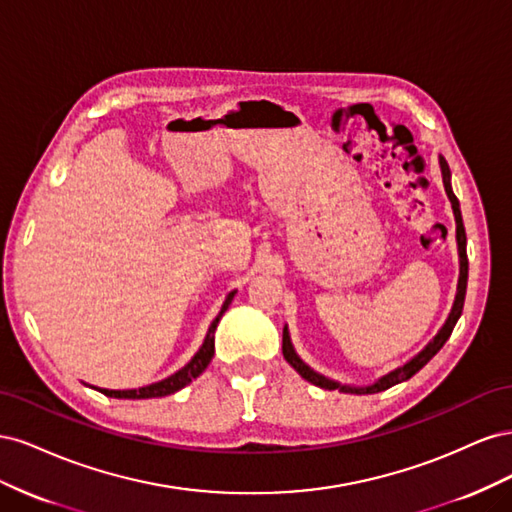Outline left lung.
<instances>
[{
    "label": "left lung",
    "instance_id": "1",
    "mask_svg": "<svg viewBox=\"0 0 512 512\" xmlns=\"http://www.w3.org/2000/svg\"><path fill=\"white\" fill-rule=\"evenodd\" d=\"M440 170H442V181H444V190H446V196L448 200H451V207H453V215H455V239H457V254H459V280H457V294H455V301H453V307H451V314H448L446 322L440 327V331L433 335L431 342L418 352L414 354L410 361H406L404 365L395 367L393 371H389V374H384L382 378H378L376 382L371 384H363V386H354V384H342L337 380H331L327 376L318 374L316 369L309 367L301 356L297 354V350H294L292 346V339H290V331L288 327H284V337H282V352H284V359L299 371V376L305 378L307 382H312L316 386H320V389H337L342 393H354V395H369V393H380V391H386L391 389V386L404 382V380H410L418 369L425 367L433 356L438 354V350L446 344V339L451 337L455 324L461 316V309H463V301H466V286H468V254H466V228H463V220H461V209H459V200L453 192V185H451V168H448L446 160L440 156Z\"/></svg>",
    "mask_w": 512,
    "mask_h": 512
}]
</instances>
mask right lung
<instances>
[{
  "mask_svg": "<svg viewBox=\"0 0 512 512\" xmlns=\"http://www.w3.org/2000/svg\"><path fill=\"white\" fill-rule=\"evenodd\" d=\"M237 290H232L226 294V301L222 303V309L220 314L215 316V320L211 322V327L205 335V342L203 346L198 348V352L192 356L188 365H183L179 371H175L173 376H168L160 382H153V384H147V386H141V389H126V391H115V389H96L100 393H104L106 397H115V399H151V397H166V395H173L177 393L179 389H183V386H188L194 378H198L203 371L207 369V365L211 363L213 359V352H215V329H218V322L220 318L224 316V312L228 309V305L232 303V299H235Z\"/></svg>",
  "mask_w": 512,
  "mask_h": 512,
  "instance_id": "1",
  "label": "right lung"
}]
</instances>
